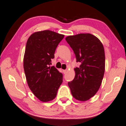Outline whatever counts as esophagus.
Here are the masks:
<instances>
[{"label":"esophagus","instance_id":"34e87169","mask_svg":"<svg viewBox=\"0 0 126 126\" xmlns=\"http://www.w3.org/2000/svg\"><path fill=\"white\" fill-rule=\"evenodd\" d=\"M67 70H66V69H64V70H63V74H66V73H67Z\"/></svg>","mask_w":126,"mask_h":126}]
</instances>
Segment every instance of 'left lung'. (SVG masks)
<instances>
[{"label":"left lung","mask_w":126,"mask_h":126,"mask_svg":"<svg viewBox=\"0 0 126 126\" xmlns=\"http://www.w3.org/2000/svg\"><path fill=\"white\" fill-rule=\"evenodd\" d=\"M65 40L74 51L76 62L81 64L75 68V78L68 85L75 99L87 101L98 91L104 78V46L98 38L89 33L69 35Z\"/></svg>","instance_id":"left-lung-1"}]
</instances>
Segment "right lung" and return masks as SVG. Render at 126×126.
<instances>
[{
  "label": "right lung",
  "instance_id": "add662e5",
  "mask_svg": "<svg viewBox=\"0 0 126 126\" xmlns=\"http://www.w3.org/2000/svg\"><path fill=\"white\" fill-rule=\"evenodd\" d=\"M64 37L46 30L33 33L27 41L24 57V72L30 89L42 102L55 98L63 82V74L50 65Z\"/></svg>",
  "mask_w": 126,
  "mask_h": 126
}]
</instances>
